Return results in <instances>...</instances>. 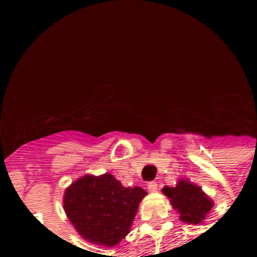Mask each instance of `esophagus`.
Masks as SVG:
<instances>
[{
    "instance_id": "esophagus-1",
    "label": "esophagus",
    "mask_w": 257,
    "mask_h": 257,
    "mask_svg": "<svg viewBox=\"0 0 257 257\" xmlns=\"http://www.w3.org/2000/svg\"><path fill=\"white\" fill-rule=\"evenodd\" d=\"M148 189L151 192H156L157 191V183H156V181H151V183L148 184Z\"/></svg>"
}]
</instances>
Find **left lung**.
Segmentation results:
<instances>
[{"label":"left lung","instance_id":"left-lung-1","mask_svg":"<svg viewBox=\"0 0 257 257\" xmlns=\"http://www.w3.org/2000/svg\"><path fill=\"white\" fill-rule=\"evenodd\" d=\"M163 192L168 196L173 208L179 212L180 220L184 223H201L213 207L201 188L184 180L179 181L176 187H164Z\"/></svg>","mask_w":257,"mask_h":257}]
</instances>
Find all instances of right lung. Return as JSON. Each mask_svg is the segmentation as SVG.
I'll return each mask as SVG.
<instances>
[{
	"mask_svg": "<svg viewBox=\"0 0 257 257\" xmlns=\"http://www.w3.org/2000/svg\"><path fill=\"white\" fill-rule=\"evenodd\" d=\"M145 195L143 188L122 187L109 173L84 176L65 191L64 208L84 239L112 247L129 233Z\"/></svg>",
	"mask_w": 257,
	"mask_h": 257,
	"instance_id": "1",
	"label": "right lung"
}]
</instances>
